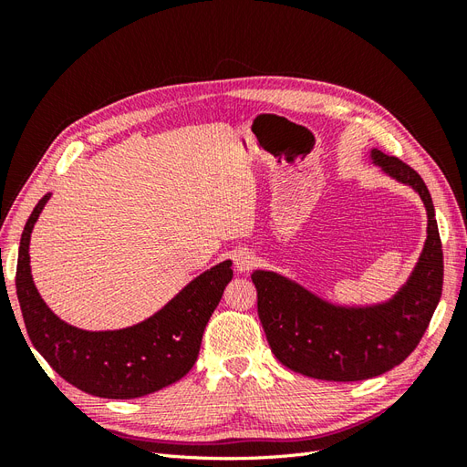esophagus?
Here are the masks:
<instances>
[{
	"label": "esophagus",
	"mask_w": 467,
	"mask_h": 467,
	"mask_svg": "<svg viewBox=\"0 0 467 467\" xmlns=\"http://www.w3.org/2000/svg\"><path fill=\"white\" fill-rule=\"evenodd\" d=\"M255 261H257V257L253 255V251H249V249H239V251H235V255H234V263H235L237 273L251 271V268L255 266Z\"/></svg>",
	"instance_id": "obj_1"
}]
</instances>
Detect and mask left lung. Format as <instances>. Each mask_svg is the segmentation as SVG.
<instances>
[{
  "label": "left lung",
  "instance_id": "8db88e82",
  "mask_svg": "<svg viewBox=\"0 0 467 467\" xmlns=\"http://www.w3.org/2000/svg\"><path fill=\"white\" fill-rule=\"evenodd\" d=\"M372 160L381 171L413 187L429 216L420 259L389 302L341 307L276 273L251 275L259 319L275 357L286 368L316 379L358 381L395 368L417 348L441 302L442 244L425 181L415 169L379 150H372Z\"/></svg>",
  "mask_w": 467,
  "mask_h": 467
}]
</instances>
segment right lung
I'll use <instances>...</instances> for the list:
<instances>
[{"instance_id":"obj_1","label":"right lung","mask_w":467,"mask_h":467,"mask_svg":"<svg viewBox=\"0 0 467 467\" xmlns=\"http://www.w3.org/2000/svg\"><path fill=\"white\" fill-rule=\"evenodd\" d=\"M48 199L50 192L42 196L25 223L16 276L33 347L66 381L97 398L134 400L175 384L199 358L206 323L234 276L232 261L196 276L158 314L132 327L78 329L50 312L31 276V232Z\"/></svg>"}]
</instances>
